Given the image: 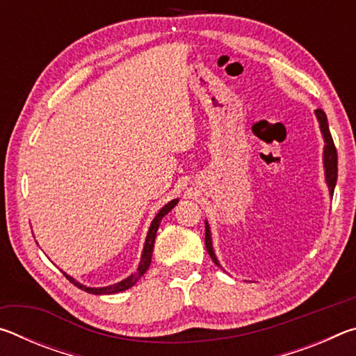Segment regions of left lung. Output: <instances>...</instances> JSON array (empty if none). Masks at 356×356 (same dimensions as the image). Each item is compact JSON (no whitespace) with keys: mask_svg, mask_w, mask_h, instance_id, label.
<instances>
[{"mask_svg":"<svg viewBox=\"0 0 356 356\" xmlns=\"http://www.w3.org/2000/svg\"><path fill=\"white\" fill-rule=\"evenodd\" d=\"M316 113V118L318 120V127H321V134L323 136V170H325V182L328 185V190H330V196L333 197V193H334V186H336V180H337V152H336V147H334V143H333V138H331L330 134V127H328V120H327V114H325L321 108H317L314 111ZM206 246H207V251L210 257H212V261L218 265L221 268V265L218 262V259H216V254L213 251V245H212V232H210V226L206 220Z\"/></svg>","mask_w":356,"mask_h":356,"instance_id":"8db88e82","label":"left lung"}]
</instances>
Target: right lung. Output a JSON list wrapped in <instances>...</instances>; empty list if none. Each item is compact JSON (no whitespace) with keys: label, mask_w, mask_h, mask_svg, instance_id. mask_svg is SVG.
<instances>
[{"label":"right lung","mask_w":356,"mask_h":356,"mask_svg":"<svg viewBox=\"0 0 356 356\" xmlns=\"http://www.w3.org/2000/svg\"><path fill=\"white\" fill-rule=\"evenodd\" d=\"M179 200H172L168 204H165L163 207L159 210V213L155 215V218L150 222V227L147 231V236H146V242H144V248L141 252V261L138 264V268L135 270L134 273L129 275L127 278L116 282V284H111V286H105V287H88L81 284V282H78L75 278H72L67 273L65 275V278H67L72 284L76 286L78 289H81V291L88 292V293H94V295H110V293H118V292H124L130 289L131 286H135L138 280L141 278V276L147 272L150 262H152V251H154V243H155V237H156V231H159V226H160V221L163 218L165 215H168L171 212V210L177 206Z\"/></svg>","instance_id":"obj_1"}]
</instances>
